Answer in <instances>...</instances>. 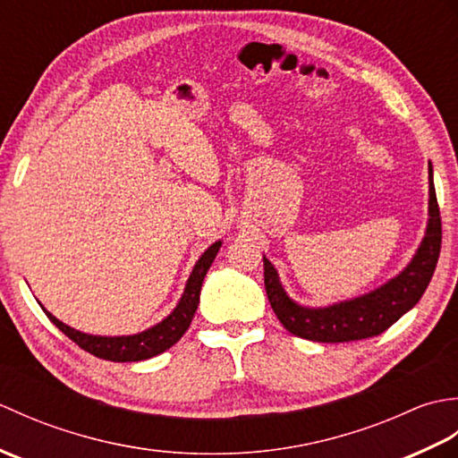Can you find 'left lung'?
<instances>
[{
	"label": "left lung",
	"mask_w": 458,
	"mask_h": 458,
	"mask_svg": "<svg viewBox=\"0 0 458 458\" xmlns=\"http://www.w3.org/2000/svg\"><path fill=\"white\" fill-rule=\"evenodd\" d=\"M429 218L425 236L410 264L364 295L327 307H307L287 295L276 266L264 256V281L271 309L291 335L315 343H352L382 335L407 310H411L425 293L433 277L441 251V216L429 161Z\"/></svg>",
	"instance_id": "8db88e82"
}]
</instances>
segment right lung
<instances>
[{
  "label": "right lung",
  "instance_id": "right-lung-1",
  "mask_svg": "<svg viewBox=\"0 0 458 458\" xmlns=\"http://www.w3.org/2000/svg\"><path fill=\"white\" fill-rule=\"evenodd\" d=\"M220 246L222 242L218 240L204 250V254L197 259V264H194L187 284H184V291L177 307H174L171 313L161 320V323L145 328L141 333L122 335V336L89 335V333H82V330H76L72 327L64 325L63 320H58L53 313H48L41 303L38 305H41V309L45 310L48 320H51L58 330H63L72 343H76L82 350H86V352L94 354L96 358L110 360V362H140V360H148L165 352V350H169L173 344L179 343V338L184 333H187V328L191 327V320L194 313H197L204 276H207L214 258H216Z\"/></svg>",
  "mask_w": 458,
  "mask_h": 458
}]
</instances>
